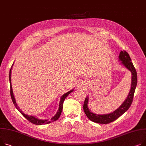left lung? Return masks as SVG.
I'll list each match as a JSON object with an SVG mask.
<instances>
[{"instance_id": "left-lung-1", "label": "left lung", "mask_w": 146, "mask_h": 146, "mask_svg": "<svg viewBox=\"0 0 146 146\" xmlns=\"http://www.w3.org/2000/svg\"><path fill=\"white\" fill-rule=\"evenodd\" d=\"M119 58V60L121 62V63L125 68H127L131 73V84L130 92L127 98L117 109L111 113L103 115L93 113L89 110L87 106L89 102V98L88 97L86 98L83 104V110L87 117L93 122L100 124H108L115 121L129 109L133 102L134 94L137 83V72L131 62V58L127 52L125 50L121 51Z\"/></svg>"}]
</instances>
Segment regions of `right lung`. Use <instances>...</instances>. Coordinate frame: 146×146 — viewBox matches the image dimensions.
Here are the masks:
<instances>
[{
  "label": "right lung",
  "mask_w": 146,
  "mask_h": 146,
  "mask_svg": "<svg viewBox=\"0 0 146 146\" xmlns=\"http://www.w3.org/2000/svg\"><path fill=\"white\" fill-rule=\"evenodd\" d=\"M12 67H11V69H10V72H9V82H10V86H11V98H12V102H13L15 106L16 107V108L18 110V111H19V112H20L28 121L32 123L33 124H37V125H42V124H46L50 123L51 122H53V121H54L57 120L58 119H59V117L60 116L62 111L64 100L67 98V96H68V94H69L70 93H72V92L74 91V89H72V90H70L69 92H67L66 93L64 94L62 96L60 103H59V110H58V111H57V113L55 114V115L53 116V117L51 119L50 121H49L48 119L41 120V119H37V118L35 117V116H33V115H28L25 114V113H23L22 111V110H21V109H19V108H18V106L16 104V100H15V97H14V95H13V90H12V83H11V70H12Z\"/></svg>",
  "instance_id": "right-lung-1"
}]
</instances>
